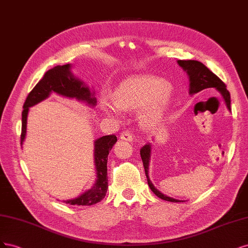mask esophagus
<instances>
[{
    "mask_svg": "<svg viewBox=\"0 0 248 248\" xmlns=\"http://www.w3.org/2000/svg\"><path fill=\"white\" fill-rule=\"evenodd\" d=\"M121 139L122 140H124V141H129V142H132L134 137H133V134L131 131H124L121 133Z\"/></svg>",
    "mask_w": 248,
    "mask_h": 248,
    "instance_id": "1",
    "label": "esophagus"
}]
</instances>
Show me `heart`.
Wrapping results in <instances>:
<instances>
[{
    "instance_id": "1",
    "label": "heart",
    "mask_w": 248,
    "mask_h": 248,
    "mask_svg": "<svg viewBox=\"0 0 248 248\" xmlns=\"http://www.w3.org/2000/svg\"><path fill=\"white\" fill-rule=\"evenodd\" d=\"M173 92L163 79L149 75H137L124 80L116 89L113 102L103 100L105 112L118 117L123 110L140 109V119L146 127L157 125L163 121L171 104Z\"/></svg>"
}]
</instances>
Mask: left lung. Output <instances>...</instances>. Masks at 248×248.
Wrapping results in <instances>:
<instances>
[{"instance_id": "obj_1", "label": "left lung", "mask_w": 248, "mask_h": 248, "mask_svg": "<svg viewBox=\"0 0 248 248\" xmlns=\"http://www.w3.org/2000/svg\"><path fill=\"white\" fill-rule=\"evenodd\" d=\"M178 65L185 70L188 77H189V93L190 94H195L199 92H201L206 89H215L217 90L221 95L223 100H225L227 107L229 110H231V97H230V93L227 90V85L223 83L220 79L215 75L214 73L207 68L205 65L201 62L198 61H177ZM150 151H151V145L149 143L145 144L140 149V155L141 158L143 162V166H144L145 169V174L147 177V182L150 189L154 191L155 195H156L158 198H161L162 200H165V201H169V202H185V201H180V200H176L168 197L164 194H162L161 191L157 190L155 186L153 185V182L150 181L149 176H148V169H149V161H150Z\"/></svg>"}]
</instances>
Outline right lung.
Returning <instances> with one entry per match:
<instances>
[{
	"label": "right lung",
	"instance_id": "add662e5",
	"mask_svg": "<svg viewBox=\"0 0 248 248\" xmlns=\"http://www.w3.org/2000/svg\"><path fill=\"white\" fill-rule=\"evenodd\" d=\"M51 93H57L66 98L76 99L86 103L87 105L94 106L97 99L93 97L90 87H87L82 81L79 80L71 73V65L57 66L48 70L44 74L31 93L28 94L27 100L23 104L22 110V124L20 143L22 145L27 134V119L30 107L36 105L41 101L47 99ZM117 138L115 135L103 136L94 141V165L97 170V180L92 188L87 189L82 195L75 199L65 201L70 205L77 206H91L98 203L105 198L108 188L107 176V161L109 151L112 149Z\"/></svg>",
	"mask_w": 248,
	"mask_h": 248
}]
</instances>
